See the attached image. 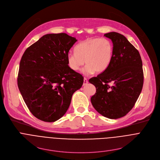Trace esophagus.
<instances>
[{
	"instance_id": "esophagus-1",
	"label": "esophagus",
	"mask_w": 160,
	"mask_h": 160,
	"mask_svg": "<svg viewBox=\"0 0 160 160\" xmlns=\"http://www.w3.org/2000/svg\"><path fill=\"white\" fill-rule=\"evenodd\" d=\"M88 82L87 79L86 78H83V85H86L88 83Z\"/></svg>"
}]
</instances>
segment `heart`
Instances as JSON below:
<instances>
[{"label": "heart", "mask_w": 160, "mask_h": 160, "mask_svg": "<svg viewBox=\"0 0 160 160\" xmlns=\"http://www.w3.org/2000/svg\"><path fill=\"white\" fill-rule=\"evenodd\" d=\"M114 53L112 42L105 38H92L87 39L75 48V52L67 55V64L73 72L81 69L85 75H91L95 72L102 73L108 69L111 63Z\"/></svg>", "instance_id": "heart-1"}]
</instances>
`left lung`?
<instances>
[{"instance_id": "obj_1", "label": "left lung", "mask_w": 160, "mask_h": 160, "mask_svg": "<svg viewBox=\"0 0 160 160\" xmlns=\"http://www.w3.org/2000/svg\"><path fill=\"white\" fill-rule=\"evenodd\" d=\"M104 36L112 42L113 58L106 70L88 80L96 88L90 101L101 115L117 119L133 108L141 92L142 62L139 51L125 36L117 32L108 33Z\"/></svg>"}]
</instances>
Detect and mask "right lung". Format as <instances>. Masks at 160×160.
<instances>
[{
	"mask_svg": "<svg viewBox=\"0 0 160 160\" xmlns=\"http://www.w3.org/2000/svg\"><path fill=\"white\" fill-rule=\"evenodd\" d=\"M77 41L64 33L45 35L21 58L18 86L30 111L42 121L61 118L83 85L82 75L67 64V55Z\"/></svg>",
	"mask_w": 160,
	"mask_h": 160,
	"instance_id": "right-lung-1",
	"label": "right lung"
}]
</instances>
